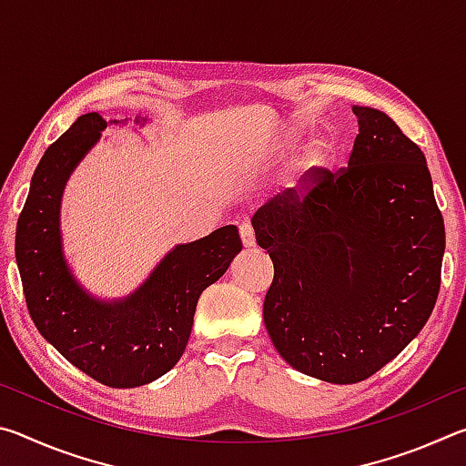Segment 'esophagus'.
Here are the masks:
<instances>
[{"label": "esophagus", "mask_w": 466, "mask_h": 466, "mask_svg": "<svg viewBox=\"0 0 466 466\" xmlns=\"http://www.w3.org/2000/svg\"><path fill=\"white\" fill-rule=\"evenodd\" d=\"M240 238L244 247H255V228H252L250 222H242L240 224Z\"/></svg>", "instance_id": "1"}]
</instances>
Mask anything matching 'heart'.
<instances>
[{"mask_svg":"<svg viewBox=\"0 0 466 466\" xmlns=\"http://www.w3.org/2000/svg\"><path fill=\"white\" fill-rule=\"evenodd\" d=\"M329 162V152L322 146H317V147H312L309 154L304 156V160L299 162V167H298V175H299V178H304L306 175H310V172L314 170V168H319V167H325V164Z\"/></svg>","mask_w":466,"mask_h":466,"instance_id":"obj_1","label":"heart"}]
</instances>
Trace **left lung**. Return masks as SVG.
<instances>
[{
	"instance_id": "1",
	"label": "left lung",
	"mask_w": 466,
	"mask_h": 466,
	"mask_svg": "<svg viewBox=\"0 0 466 466\" xmlns=\"http://www.w3.org/2000/svg\"><path fill=\"white\" fill-rule=\"evenodd\" d=\"M353 113L347 167L314 168L252 218L273 261L267 333L291 368L333 384L366 380L417 337L446 247L420 146L380 110Z\"/></svg>"
}]
</instances>
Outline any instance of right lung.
<instances>
[{"label":"right lung","instance_id":"1","mask_svg":"<svg viewBox=\"0 0 466 466\" xmlns=\"http://www.w3.org/2000/svg\"><path fill=\"white\" fill-rule=\"evenodd\" d=\"M105 127L98 113L82 115L46 147L15 226V261L38 333L96 382L133 389L167 374L183 356L197 299L226 273L242 240L238 228L224 226L177 247L125 302L86 296L61 257L59 201L69 172Z\"/></svg>","mask_w":466,"mask_h":466}]
</instances>
